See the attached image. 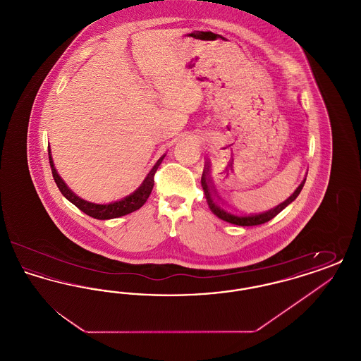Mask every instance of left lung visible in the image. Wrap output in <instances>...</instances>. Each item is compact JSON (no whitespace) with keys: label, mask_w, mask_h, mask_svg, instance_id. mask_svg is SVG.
Masks as SVG:
<instances>
[{"label":"left lung","mask_w":361,"mask_h":361,"mask_svg":"<svg viewBox=\"0 0 361 361\" xmlns=\"http://www.w3.org/2000/svg\"><path fill=\"white\" fill-rule=\"evenodd\" d=\"M305 183H306V178L300 183V185L298 188L295 189V192L287 200H284L283 203H280L275 208H271V209L259 212V214H238V212H234L233 209H230V208H227V207H224V204H222L221 197L216 195V190L212 187V183H211V178H209L208 164L204 165V171H203V176H202V187L204 190L209 209L224 222L237 224V226H257V224H265V222L274 219L279 212H281L286 207L291 204L292 202L299 196Z\"/></svg>","instance_id":"obj_1"}]
</instances>
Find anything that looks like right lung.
<instances>
[{
	"label": "right lung",
	"mask_w": 361,
	"mask_h": 361,
	"mask_svg": "<svg viewBox=\"0 0 361 361\" xmlns=\"http://www.w3.org/2000/svg\"><path fill=\"white\" fill-rule=\"evenodd\" d=\"M49 158H50V166H51L52 177L55 180L56 187L61 190V193L69 200L70 203H73L77 208H80L82 212H85L86 215L94 218V219H114V218H119L123 215L131 214L134 211L139 209L140 207L146 203V200L149 199L152 189L154 187V174L158 169V166L161 165L162 159L165 158V154L162 155L157 162H155L153 169L146 176V178L143 180V183L137 187L133 193H130L128 196L119 199L116 202H111V203H104V204H97V203H92L81 199L80 196H77L71 189L66 185V183L62 180V177L58 174L55 166H54V161H52L51 150L49 147Z\"/></svg>",
	"instance_id": "right-lung-1"
}]
</instances>
